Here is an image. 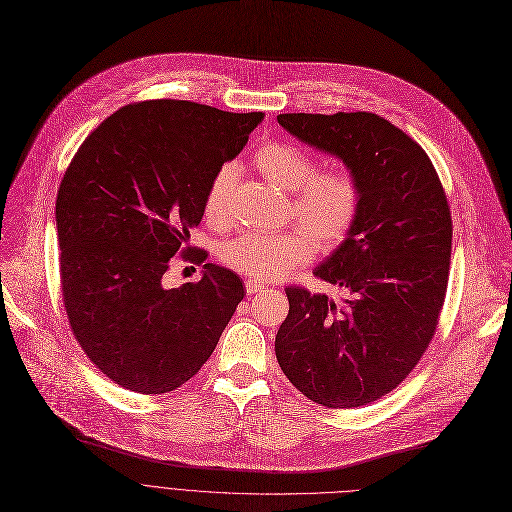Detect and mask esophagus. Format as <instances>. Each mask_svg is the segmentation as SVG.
Segmentation results:
<instances>
[{
  "label": "esophagus",
  "instance_id": "obj_1",
  "mask_svg": "<svg viewBox=\"0 0 512 512\" xmlns=\"http://www.w3.org/2000/svg\"><path fill=\"white\" fill-rule=\"evenodd\" d=\"M266 285L262 281H256V279H246V291L248 295H254V293H260Z\"/></svg>",
  "mask_w": 512,
  "mask_h": 512
}]
</instances>
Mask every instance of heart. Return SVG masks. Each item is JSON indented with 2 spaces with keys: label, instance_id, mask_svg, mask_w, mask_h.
Instances as JSON below:
<instances>
[{
  "label": "heart",
  "instance_id": "heart-1",
  "mask_svg": "<svg viewBox=\"0 0 512 512\" xmlns=\"http://www.w3.org/2000/svg\"><path fill=\"white\" fill-rule=\"evenodd\" d=\"M256 167L277 188L291 192V215L302 223L277 233H244L219 248L225 266L250 279H281L293 268L306 264L316 244L333 250L353 229L362 188L357 177L335 167L318 171V161L302 148L273 142L256 153ZM237 165H223L204 196V215L213 225H225L231 215V192Z\"/></svg>",
  "mask_w": 512,
  "mask_h": 512
}]
</instances>
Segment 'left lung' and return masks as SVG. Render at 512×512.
Segmentation results:
<instances>
[{"label": "left lung", "mask_w": 512, "mask_h": 512, "mask_svg": "<svg viewBox=\"0 0 512 512\" xmlns=\"http://www.w3.org/2000/svg\"><path fill=\"white\" fill-rule=\"evenodd\" d=\"M277 122L341 159L362 188L353 229L314 268L351 299L287 287L279 366L318 405L362 407L397 388L434 337L453 244L448 202L426 150L376 113H281Z\"/></svg>", "instance_id": "obj_1"}]
</instances>
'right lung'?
Masks as SVG:
<instances>
[{"label": "right lung", "mask_w": 512, "mask_h": 512, "mask_svg": "<svg viewBox=\"0 0 512 512\" xmlns=\"http://www.w3.org/2000/svg\"><path fill=\"white\" fill-rule=\"evenodd\" d=\"M262 117L142 101L109 115L78 148L55 202L64 304L76 341L115 384L140 395L182 386L244 299L239 277L213 262L198 283L175 289L163 275L175 254L194 252L190 229L210 182Z\"/></svg>", "instance_id": "obj_1"}]
</instances>
